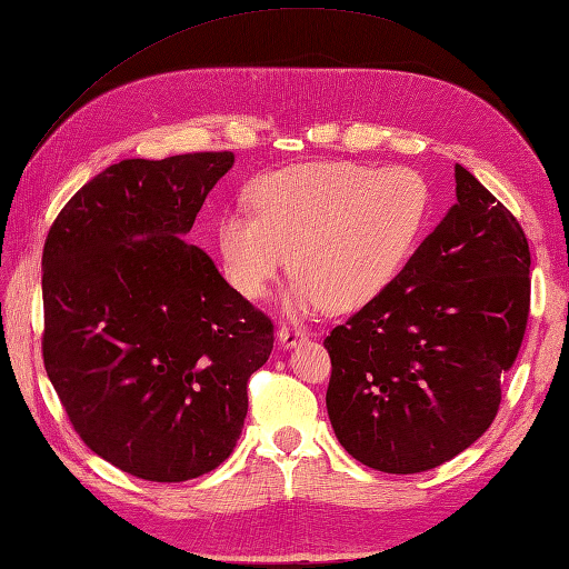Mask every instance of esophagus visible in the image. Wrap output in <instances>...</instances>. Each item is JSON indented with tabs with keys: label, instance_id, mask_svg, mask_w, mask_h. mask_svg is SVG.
<instances>
[{
	"label": "esophagus",
	"instance_id": "esophagus-1",
	"mask_svg": "<svg viewBox=\"0 0 569 569\" xmlns=\"http://www.w3.org/2000/svg\"><path fill=\"white\" fill-rule=\"evenodd\" d=\"M307 336H309V333L305 331V328L297 326V323H282L280 331H277V338H280V343H282L284 348L297 346L299 340H305Z\"/></svg>",
	"mask_w": 569,
	"mask_h": 569
}]
</instances>
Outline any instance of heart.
<instances>
[{"label": "heart", "instance_id": "obj_1", "mask_svg": "<svg viewBox=\"0 0 569 569\" xmlns=\"http://www.w3.org/2000/svg\"><path fill=\"white\" fill-rule=\"evenodd\" d=\"M250 204L252 213L221 217L217 231L236 292L262 299L292 262L297 311H352L397 280L421 243L433 201L411 168L323 160L264 174Z\"/></svg>", "mask_w": 569, "mask_h": 569}]
</instances>
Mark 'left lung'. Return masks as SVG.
<instances>
[{"mask_svg": "<svg viewBox=\"0 0 569 569\" xmlns=\"http://www.w3.org/2000/svg\"><path fill=\"white\" fill-rule=\"evenodd\" d=\"M456 182L458 204L397 280L323 340L336 438L380 472H423L470 448L495 421L523 343L526 233L462 166Z\"/></svg>", "mask_w": 569, "mask_h": 569, "instance_id": "8db88e82", "label": "left lung"}]
</instances>
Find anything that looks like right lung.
<instances>
[{
	"label": "right lung",
	"mask_w": 569,
	"mask_h": 569,
	"mask_svg": "<svg viewBox=\"0 0 569 569\" xmlns=\"http://www.w3.org/2000/svg\"><path fill=\"white\" fill-rule=\"evenodd\" d=\"M233 153L121 160L60 209L43 246V365L74 431L148 482L236 448L274 326L184 243Z\"/></svg>",
	"instance_id": "obj_1"
}]
</instances>
